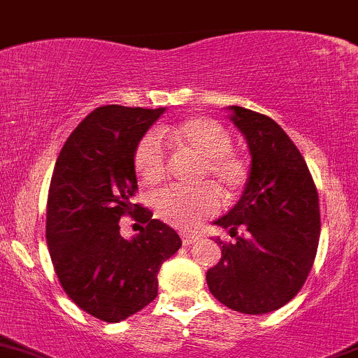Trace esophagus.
I'll return each mask as SVG.
<instances>
[{"mask_svg": "<svg viewBox=\"0 0 358 358\" xmlns=\"http://www.w3.org/2000/svg\"><path fill=\"white\" fill-rule=\"evenodd\" d=\"M196 236H194V234H180V241H182V245L184 246H189V245H193V243L194 241H196Z\"/></svg>", "mask_w": 358, "mask_h": 358, "instance_id": "esophagus-1", "label": "esophagus"}]
</instances>
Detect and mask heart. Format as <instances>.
Listing matches in <instances>:
<instances>
[{
  "label": "heart",
  "instance_id": "b5f03b06",
  "mask_svg": "<svg viewBox=\"0 0 358 358\" xmlns=\"http://www.w3.org/2000/svg\"><path fill=\"white\" fill-rule=\"evenodd\" d=\"M165 138L203 162L200 180H210L224 200L233 201L243 193L250 179L248 160L231 150L233 136L229 129L208 117H194L176 129L152 131L138 143L134 169L146 186H157L169 174L171 158ZM217 191L210 186L194 189L167 187L157 193L153 205L164 222L178 229L191 231L219 212L220 200Z\"/></svg>",
  "mask_w": 358,
  "mask_h": 358
}]
</instances>
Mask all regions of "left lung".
<instances>
[{
    "label": "left lung",
    "mask_w": 358,
    "mask_h": 358,
    "mask_svg": "<svg viewBox=\"0 0 358 358\" xmlns=\"http://www.w3.org/2000/svg\"><path fill=\"white\" fill-rule=\"evenodd\" d=\"M252 153L241 200L219 220L234 238L215 239L222 259L208 289L236 312L262 315L286 305L307 281L320 236L319 194L305 158L271 117L231 106Z\"/></svg>",
    "instance_id": "obj_1"
}]
</instances>
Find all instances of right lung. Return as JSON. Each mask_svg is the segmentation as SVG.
Instances as JSON below:
<instances>
[{
    "label": "right lung",
    "instance_id": "add662e5",
    "mask_svg": "<svg viewBox=\"0 0 358 358\" xmlns=\"http://www.w3.org/2000/svg\"><path fill=\"white\" fill-rule=\"evenodd\" d=\"M165 108L98 106L69 136L48 193L46 241L62 288L77 307L105 322H120L152 303L162 264L180 238L138 193L134 152ZM131 215L140 234L120 236Z\"/></svg>",
    "mask_w": 358,
    "mask_h": 358
}]
</instances>
